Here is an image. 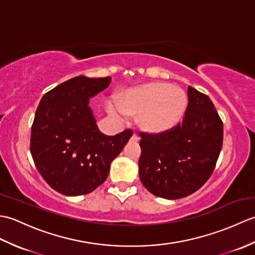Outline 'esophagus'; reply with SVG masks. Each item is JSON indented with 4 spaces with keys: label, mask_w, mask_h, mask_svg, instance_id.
<instances>
[{
    "label": "esophagus",
    "mask_w": 255,
    "mask_h": 255,
    "mask_svg": "<svg viewBox=\"0 0 255 255\" xmlns=\"http://www.w3.org/2000/svg\"><path fill=\"white\" fill-rule=\"evenodd\" d=\"M131 140H132V141H134V142H138L139 141V137L137 136L136 133H133L132 137H131Z\"/></svg>",
    "instance_id": "34e87169"
}]
</instances>
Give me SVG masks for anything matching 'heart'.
<instances>
[{"label": "heart", "instance_id": "obj_1", "mask_svg": "<svg viewBox=\"0 0 255 255\" xmlns=\"http://www.w3.org/2000/svg\"><path fill=\"white\" fill-rule=\"evenodd\" d=\"M186 92L165 82H149L127 91L119 97V105L110 102L108 113L117 119L137 115L141 130L165 133L173 130L185 115Z\"/></svg>", "mask_w": 255, "mask_h": 255}]
</instances>
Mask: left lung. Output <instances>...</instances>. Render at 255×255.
Returning a JSON list of instances; mask_svg holds the SVG:
<instances>
[{
  "instance_id": "1",
  "label": "left lung",
  "mask_w": 255,
  "mask_h": 255,
  "mask_svg": "<svg viewBox=\"0 0 255 255\" xmlns=\"http://www.w3.org/2000/svg\"><path fill=\"white\" fill-rule=\"evenodd\" d=\"M183 118L165 133L140 132L139 176L158 197L178 199L195 193L213 174L223 147L224 124L207 95L188 86Z\"/></svg>"
}]
</instances>
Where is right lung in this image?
<instances>
[{
	"label": "right lung",
	"mask_w": 255,
	"mask_h": 255,
	"mask_svg": "<svg viewBox=\"0 0 255 255\" xmlns=\"http://www.w3.org/2000/svg\"><path fill=\"white\" fill-rule=\"evenodd\" d=\"M111 77L80 75L42 96L30 134V153L51 188L67 196L93 192L108 176L112 161L132 136L100 131L89 102L108 88Z\"/></svg>",
	"instance_id": "obj_1"
}]
</instances>
